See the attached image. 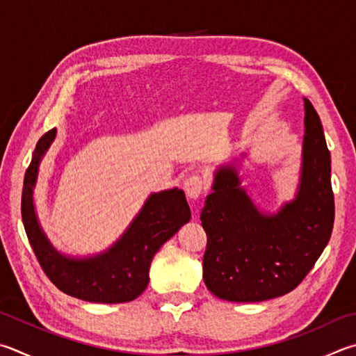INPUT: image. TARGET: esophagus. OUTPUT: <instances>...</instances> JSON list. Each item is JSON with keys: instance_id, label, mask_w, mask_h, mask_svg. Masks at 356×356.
Instances as JSON below:
<instances>
[{"instance_id": "obj_1", "label": "esophagus", "mask_w": 356, "mask_h": 356, "mask_svg": "<svg viewBox=\"0 0 356 356\" xmlns=\"http://www.w3.org/2000/svg\"><path fill=\"white\" fill-rule=\"evenodd\" d=\"M184 188L186 196L191 200H197L199 197H202L204 191H205V184L204 180L197 174H193V176L186 177L185 179V184H184Z\"/></svg>"}]
</instances>
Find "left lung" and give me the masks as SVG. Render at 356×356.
<instances>
[{"label":"left lung","mask_w":356,"mask_h":356,"mask_svg":"<svg viewBox=\"0 0 356 356\" xmlns=\"http://www.w3.org/2000/svg\"><path fill=\"white\" fill-rule=\"evenodd\" d=\"M300 177L294 199L275 213L258 209L236 163L215 171L200 221L207 234L204 282L229 302H263L293 291L330 240L334 221L332 160L319 115L308 99Z\"/></svg>","instance_id":"8db88e82"}]
</instances>
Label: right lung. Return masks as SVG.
<instances>
[{
  "mask_svg": "<svg viewBox=\"0 0 356 356\" xmlns=\"http://www.w3.org/2000/svg\"><path fill=\"white\" fill-rule=\"evenodd\" d=\"M56 129H51L38 140L24 174L22 218L32 250L48 279L68 296L95 303L137 299L149 283L154 255L190 221L191 211L185 193L179 188L152 193L124 234L99 254L88 257L62 254L43 232L34 204L38 170L44 154L56 140Z\"/></svg>",
  "mask_w": 356,
  "mask_h": 356,
  "instance_id": "add662e5",
  "label": "right lung"
}]
</instances>
